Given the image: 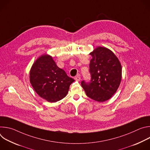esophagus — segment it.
<instances>
[{
	"instance_id": "1",
	"label": "esophagus",
	"mask_w": 150,
	"mask_h": 150,
	"mask_svg": "<svg viewBox=\"0 0 150 150\" xmlns=\"http://www.w3.org/2000/svg\"><path fill=\"white\" fill-rule=\"evenodd\" d=\"M74 79H75V80L79 81L81 80V77H80L79 75H77V76H76L74 78Z\"/></svg>"
}]
</instances>
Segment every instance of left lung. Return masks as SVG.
<instances>
[{
  "label": "left lung",
  "instance_id": "left-lung-1",
  "mask_svg": "<svg viewBox=\"0 0 150 150\" xmlns=\"http://www.w3.org/2000/svg\"><path fill=\"white\" fill-rule=\"evenodd\" d=\"M91 79L90 82H81L87 96L104 102L110 99L118 89L122 79V66L119 60L110 49L98 46L90 53Z\"/></svg>",
  "mask_w": 150,
  "mask_h": 150
}]
</instances>
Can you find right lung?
<instances>
[{"mask_svg":"<svg viewBox=\"0 0 150 150\" xmlns=\"http://www.w3.org/2000/svg\"><path fill=\"white\" fill-rule=\"evenodd\" d=\"M74 81L56 65L52 56L47 54L41 55L35 61L30 72V81L34 91L50 103L65 97Z\"/></svg>","mask_w":150,"mask_h":150,"instance_id":"1","label":"right lung"}]
</instances>
